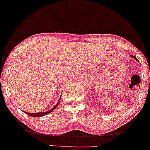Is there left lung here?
I'll return each instance as SVG.
<instances>
[{"label":"left lung","mask_w":150,"mask_h":150,"mask_svg":"<svg viewBox=\"0 0 150 150\" xmlns=\"http://www.w3.org/2000/svg\"><path fill=\"white\" fill-rule=\"evenodd\" d=\"M131 57H132V58H134V59H136V61H138L137 58H136L135 56H133V55H131Z\"/></svg>","instance_id":"8db88e82"}]
</instances>
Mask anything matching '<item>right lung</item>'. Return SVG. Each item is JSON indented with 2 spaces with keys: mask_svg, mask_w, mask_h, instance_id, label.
Masks as SVG:
<instances>
[{
  "mask_svg": "<svg viewBox=\"0 0 150 150\" xmlns=\"http://www.w3.org/2000/svg\"><path fill=\"white\" fill-rule=\"evenodd\" d=\"M59 102H58L57 103V105L54 106V107H53L52 109L49 110V111H45V112H39V113H28V112H25V113L26 114L29 115L30 116H32V117H41V116H43V115H45L48 114V113H50V112H52L53 110H54L57 107L58 105H59Z\"/></svg>",
  "mask_w": 150,
  "mask_h": 150,
  "instance_id": "obj_1",
  "label": "right lung"
}]
</instances>
